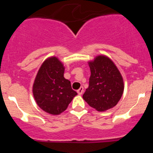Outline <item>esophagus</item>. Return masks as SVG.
<instances>
[{"label":"esophagus","instance_id":"1","mask_svg":"<svg viewBox=\"0 0 153 153\" xmlns=\"http://www.w3.org/2000/svg\"><path fill=\"white\" fill-rule=\"evenodd\" d=\"M77 92H78V94L79 95H81L82 93H83V87H80V88L77 91Z\"/></svg>","mask_w":153,"mask_h":153}]
</instances>
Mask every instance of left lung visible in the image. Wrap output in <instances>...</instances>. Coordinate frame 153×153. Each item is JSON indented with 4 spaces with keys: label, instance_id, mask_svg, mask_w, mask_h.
<instances>
[{
    "label": "left lung",
    "instance_id": "1",
    "mask_svg": "<svg viewBox=\"0 0 153 153\" xmlns=\"http://www.w3.org/2000/svg\"><path fill=\"white\" fill-rule=\"evenodd\" d=\"M89 86L82 98L98 111H104L118 103L124 92V80L120 72L109 57L99 55L89 61Z\"/></svg>",
    "mask_w": 153,
    "mask_h": 153
}]
</instances>
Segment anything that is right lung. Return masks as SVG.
I'll return each instance as SVG.
<instances>
[{
    "instance_id": "right-lung-1",
    "label": "right lung",
    "mask_w": 153,
    "mask_h": 153,
    "mask_svg": "<svg viewBox=\"0 0 153 153\" xmlns=\"http://www.w3.org/2000/svg\"><path fill=\"white\" fill-rule=\"evenodd\" d=\"M65 67L57 57L44 61L38 71L32 92L40 108L52 115L65 111L77 93L72 89L71 81L64 78Z\"/></svg>"
}]
</instances>
